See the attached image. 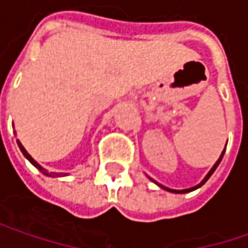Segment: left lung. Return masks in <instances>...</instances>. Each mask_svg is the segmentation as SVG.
I'll use <instances>...</instances> for the list:
<instances>
[{"instance_id":"left-lung-1","label":"left lung","mask_w":248,"mask_h":248,"mask_svg":"<svg viewBox=\"0 0 248 248\" xmlns=\"http://www.w3.org/2000/svg\"><path fill=\"white\" fill-rule=\"evenodd\" d=\"M223 154H225V150H223V153L220 154V157H219V160H217V161L215 163V166L212 167L211 171L208 172V175H206V177H205V178L202 180V182H201V184H198V185H195V186H192V188H188V189H181V191H177V189H170V188H166V186H163L161 184H157V182H155V184H157L158 186H161L163 189H166V191H170V192H174V194H186V192H191V191H194V189H197V188H199L201 185H203L205 182H206V181H208V180H209V177H211L212 174L215 172V170L217 168V166H219V163L222 161V157H223ZM152 181H153V180H152Z\"/></svg>"}]
</instances>
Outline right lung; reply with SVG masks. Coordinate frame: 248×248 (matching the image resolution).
<instances>
[{"instance_id":"add662e5","label":"right lung","mask_w":248,"mask_h":248,"mask_svg":"<svg viewBox=\"0 0 248 248\" xmlns=\"http://www.w3.org/2000/svg\"><path fill=\"white\" fill-rule=\"evenodd\" d=\"M18 146H19V149H21V152H22L23 155H25V157H26V158H28V160H29V161H31V163H32V164H33V166H35V167H36L37 170H39V171L42 172V174H45V175H49V177H56V175H57V177H60V175H67V174H56V172H47V170H45V168L42 167L40 164H37L36 161H35V160L32 158V155L28 153L26 150H25V147H23L22 144H21V141H19V140H18Z\"/></svg>"}]
</instances>
